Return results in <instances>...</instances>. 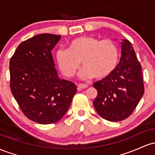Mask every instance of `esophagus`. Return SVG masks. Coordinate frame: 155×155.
Instances as JSON below:
<instances>
[{"mask_svg":"<svg viewBox=\"0 0 155 155\" xmlns=\"http://www.w3.org/2000/svg\"><path fill=\"white\" fill-rule=\"evenodd\" d=\"M87 87H88V85L85 84H79L78 85V90H82V89H85Z\"/></svg>","mask_w":155,"mask_h":155,"instance_id":"obj_1","label":"esophagus"}]
</instances>
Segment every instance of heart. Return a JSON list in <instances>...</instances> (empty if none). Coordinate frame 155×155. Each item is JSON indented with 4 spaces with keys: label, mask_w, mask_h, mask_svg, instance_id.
I'll use <instances>...</instances> for the list:
<instances>
[{
    "label": "heart",
    "mask_w": 155,
    "mask_h": 155,
    "mask_svg": "<svg viewBox=\"0 0 155 155\" xmlns=\"http://www.w3.org/2000/svg\"><path fill=\"white\" fill-rule=\"evenodd\" d=\"M62 73L71 77L84 65L79 76L82 79L95 77L104 79L115 70L120 59V49L114 41L93 36H79L67 44V49H59L55 54Z\"/></svg>",
    "instance_id": "b5f03b06"
}]
</instances>
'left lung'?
<instances>
[{
  "label": "left lung",
  "instance_id": "8db88e82",
  "mask_svg": "<svg viewBox=\"0 0 155 155\" xmlns=\"http://www.w3.org/2000/svg\"><path fill=\"white\" fill-rule=\"evenodd\" d=\"M121 44L120 61L115 70L93 84L97 91L94 107L102 118L110 122L127 118L144 93L141 65L132 44L122 39Z\"/></svg>",
  "mask_w": 155,
  "mask_h": 155
}]
</instances>
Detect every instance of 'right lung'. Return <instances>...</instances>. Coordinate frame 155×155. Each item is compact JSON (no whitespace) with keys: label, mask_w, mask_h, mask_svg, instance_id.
Masks as SVG:
<instances>
[{"label":"right lung","mask_w":155,"mask_h":155,"mask_svg":"<svg viewBox=\"0 0 155 155\" xmlns=\"http://www.w3.org/2000/svg\"><path fill=\"white\" fill-rule=\"evenodd\" d=\"M61 35L43 33L21 43L9 63L10 87L29 120L42 124L58 122L70 106L76 86L58 76L51 50Z\"/></svg>","instance_id":"obj_1"}]
</instances>
